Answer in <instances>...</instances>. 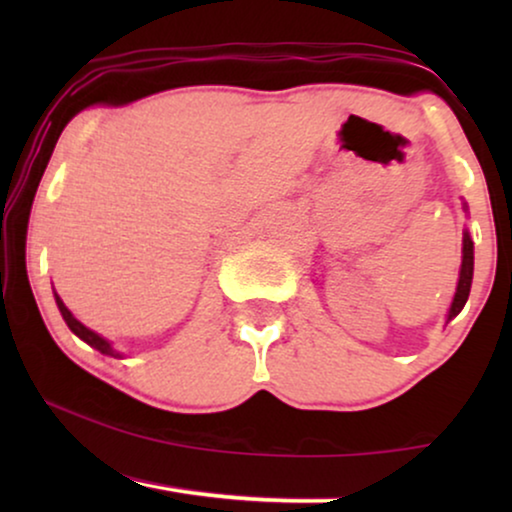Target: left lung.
<instances>
[{"instance_id":"left-lung-1","label":"left lung","mask_w":512,"mask_h":512,"mask_svg":"<svg viewBox=\"0 0 512 512\" xmlns=\"http://www.w3.org/2000/svg\"><path fill=\"white\" fill-rule=\"evenodd\" d=\"M461 272H459V284H457V293H454L450 314H447V321H452L457 314L464 310L468 293H471V282H473V242L468 233L464 235V251H461Z\"/></svg>"}]
</instances>
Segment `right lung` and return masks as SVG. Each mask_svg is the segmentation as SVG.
I'll return each instance as SVG.
<instances>
[{
    "label": "right lung",
    "mask_w": 512,
    "mask_h": 512,
    "mask_svg": "<svg viewBox=\"0 0 512 512\" xmlns=\"http://www.w3.org/2000/svg\"><path fill=\"white\" fill-rule=\"evenodd\" d=\"M55 303H58V307H60V314H62V319H65V321H67L69 331H72V333H76V335H79V338H81L83 342H88V345H90V347H95V349H97V352H102V354H107V356H114V359H116V356H121V354H118V352H116V349H114V347H111V345H109V342H107V340H104V338H102V335H97L95 331H90V328H86V326H83V324H81V321H79V319H76V317H74V314L67 310V307H65V303H62V300L58 298V293H55Z\"/></svg>",
    "instance_id": "add662e5"
}]
</instances>
